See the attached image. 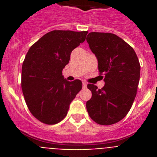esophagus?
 Here are the masks:
<instances>
[{
  "label": "esophagus",
  "instance_id": "1",
  "mask_svg": "<svg viewBox=\"0 0 157 157\" xmlns=\"http://www.w3.org/2000/svg\"><path fill=\"white\" fill-rule=\"evenodd\" d=\"M86 86H87V83L85 82H82V87H83V88H86Z\"/></svg>",
  "mask_w": 157,
  "mask_h": 157
}]
</instances>
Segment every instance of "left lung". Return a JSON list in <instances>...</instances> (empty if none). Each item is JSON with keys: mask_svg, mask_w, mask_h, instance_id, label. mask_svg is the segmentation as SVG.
I'll list each match as a JSON object with an SVG mask.
<instances>
[{"mask_svg": "<svg viewBox=\"0 0 157 157\" xmlns=\"http://www.w3.org/2000/svg\"><path fill=\"white\" fill-rule=\"evenodd\" d=\"M86 41L104 75L103 88L88 84L92 98L86 102L90 117L100 125H112L127 115L140 79V63L134 48L112 33L90 32ZM103 78V76H101Z\"/></svg>", "mask_w": 157, "mask_h": 157, "instance_id": "left-lung-1", "label": "left lung"}]
</instances>
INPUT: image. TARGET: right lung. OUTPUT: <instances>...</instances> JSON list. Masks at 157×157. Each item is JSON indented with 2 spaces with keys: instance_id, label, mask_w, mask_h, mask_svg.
<instances>
[{
  "instance_id": "obj_1",
  "label": "right lung",
  "mask_w": 157,
  "mask_h": 157,
  "mask_svg": "<svg viewBox=\"0 0 157 157\" xmlns=\"http://www.w3.org/2000/svg\"><path fill=\"white\" fill-rule=\"evenodd\" d=\"M87 33L52 30L27 52L22 66V90L30 113L41 123L53 125L63 120L71 102L82 90L79 79L67 81L62 71Z\"/></svg>"
}]
</instances>
